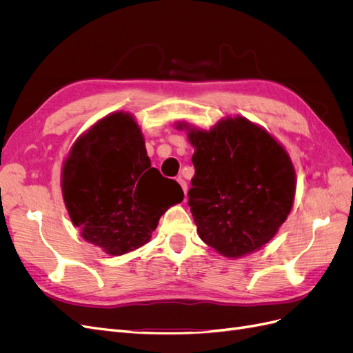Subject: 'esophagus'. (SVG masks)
<instances>
[{
    "instance_id": "obj_1",
    "label": "esophagus",
    "mask_w": 353,
    "mask_h": 353,
    "mask_svg": "<svg viewBox=\"0 0 353 353\" xmlns=\"http://www.w3.org/2000/svg\"><path fill=\"white\" fill-rule=\"evenodd\" d=\"M178 184L181 185V187H183V190H184V194L187 196V183H185V179H183V178H181V176H178Z\"/></svg>"
}]
</instances>
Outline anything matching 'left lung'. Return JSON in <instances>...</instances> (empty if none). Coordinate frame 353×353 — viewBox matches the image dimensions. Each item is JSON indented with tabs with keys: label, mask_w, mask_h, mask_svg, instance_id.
Masks as SVG:
<instances>
[{
	"label": "left lung",
	"mask_w": 353,
	"mask_h": 353,
	"mask_svg": "<svg viewBox=\"0 0 353 353\" xmlns=\"http://www.w3.org/2000/svg\"><path fill=\"white\" fill-rule=\"evenodd\" d=\"M176 128L194 147L188 206L200 239L231 259L261 250L293 208L296 170L284 145L239 114L209 131Z\"/></svg>",
	"instance_id": "8db88e82"
}]
</instances>
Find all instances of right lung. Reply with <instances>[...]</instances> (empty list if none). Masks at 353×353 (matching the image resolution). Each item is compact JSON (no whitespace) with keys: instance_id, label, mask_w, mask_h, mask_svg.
<instances>
[{"instance_id":"1","label":"right lung","mask_w":353,"mask_h":353,"mask_svg":"<svg viewBox=\"0 0 353 353\" xmlns=\"http://www.w3.org/2000/svg\"><path fill=\"white\" fill-rule=\"evenodd\" d=\"M61 194L74 227L110 256L140 249L160 216L184 199L147 156L135 117L114 112L81 134L63 162Z\"/></svg>"}]
</instances>
